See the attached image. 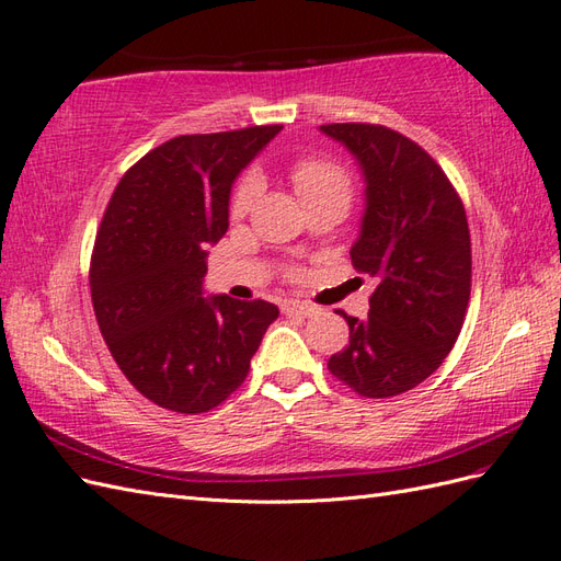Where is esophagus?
<instances>
[{"mask_svg":"<svg viewBox=\"0 0 561 561\" xmlns=\"http://www.w3.org/2000/svg\"><path fill=\"white\" fill-rule=\"evenodd\" d=\"M282 310L286 312V316H301V318H310L312 312H318L316 306L306 304V301H284Z\"/></svg>","mask_w":561,"mask_h":561,"instance_id":"1","label":"esophagus"}]
</instances>
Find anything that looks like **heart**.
I'll list each match as a JSON object with an SVG mask.
<instances>
[{
  "mask_svg": "<svg viewBox=\"0 0 561 561\" xmlns=\"http://www.w3.org/2000/svg\"><path fill=\"white\" fill-rule=\"evenodd\" d=\"M291 184L301 195L304 203L310 207L322 205V203H342L344 207L351 205L354 198V181H351L348 172L332 160H320V158H306L298 160L291 167ZM257 198V179L255 176H243L239 186L231 193L229 213L231 217H243L251 210Z\"/></svg>",
  "mask_w": 561,
  "mask_h": 561,
  "instance_id": "b5f03b06",
  "label": "heart"
}]
</instances>
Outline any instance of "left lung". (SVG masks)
<instances>
[{"mask_svg": "<svg viewBox=\"0 0 561 561\" xmlns=\"http://www.w3.org/2000/svg\"><path fill=\"white\" fill-rule=\"evenodd\" d=\"M366 174V215L351 263L375 279L366 320L328 363L366 399L419 387L459 340L471 298V233L449 176L419 142L380 124H324Z\"/></svg>", "mask_w": 561, "mask_h": 561, "instance_id": "obj_1", "label": "left lung"}]
</instances>
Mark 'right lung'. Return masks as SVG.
I'll list each match as a JSON object with an SVG mask.
<instances>
[{
    "instance_id": "right-lung-1",
    "label": "right lung",
    "mask_w": 561,
    "mask_h": 561,
    "mask_svg": "<svg viewBox=\"0 0 561 561\" xmlns=\"http://www.w3.org/2000/svg\"><path fill=\"white\" fill-rule=\"evenodd\" d=\"M279 124L162 142L128 169L102 215L90 296L102 340L138 392L205 413L243 385L279 310L203 296L205 249L229 227L233 179Z\"/></svg>"
}]
</instances>
